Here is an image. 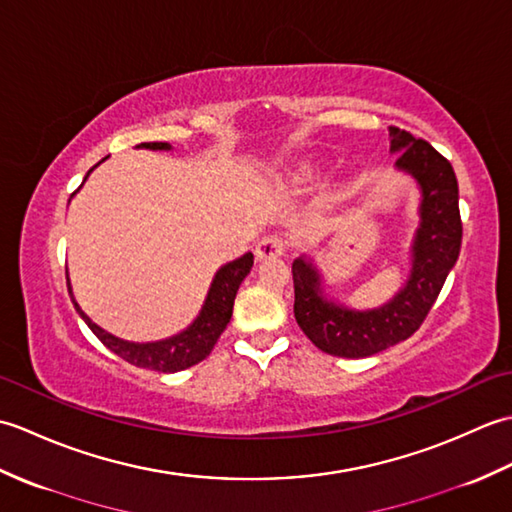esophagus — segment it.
I'll return each instance as SVG.
<instances>
[{"mask_svg":"<svg viewBox=\"0 0 512 512\" xmlns=\"http://www.w3.org/2000/svg\"><path fill=\"white\" fill-rule=\"evenodd\" d=\"M284 253H286V242L277 235H268L255 246V257L259 262H262V259H277Z\"/></svg>","mask_w":512,"mask_h":512,"instance_id":"1","label":"esophagus"}]
</instances>
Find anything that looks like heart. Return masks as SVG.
I'll use <instances>...</instances> for the list:
<instances>
[{
    "instance_id": "obj_1",
    "label": "heart",
    "mask_w": 512,
    "mask_h": 512,
    "mask_svg": "<svg viewBox=\"0 0 512 512\" xmlns=\"http://www.w3.org/2000/svg\"><path fill=\"white\" fill-rule=\"evenodd\" d=\"M314 176H317V169H314L312 165H308V162H301V165H295V167L290 169V180L295 182V184H306Z\"/></svg>"
}]
</instances>
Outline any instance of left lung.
<instances>
[{"instance_id":"1","label":"left lung","mask_w":512,"mask_h":512,"mask_svg":"<svg viewBox=\"0 0 512 512\" xmlns=\"http://www.w3.org/2000/svg\"><path fill=\"white\" fill-rule=\"evenodd\" d=\"M396 167L420 184V228L411 246L407 286L389 303L374 310H350L323 299L319 270L308 259H295V319L303 334L321 352L343 358H365L409 339L427 319L433 303L458 262L462 220L458 180L451 162L427 140L413 138L400 127H389Z\"/></svg>"}]
</instances>
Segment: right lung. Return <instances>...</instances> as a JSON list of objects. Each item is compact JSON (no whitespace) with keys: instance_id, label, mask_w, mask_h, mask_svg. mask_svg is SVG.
<instances>
[{"instance_id":"add662e5","label":"right lung","mask_w":512,"mask_h":512,"mask_svg":"<svg viewBox=\"0 0 512 512\" xmlns=\"http://www.w3.org/2000/svg\"><path fill=\"white\" fill-rule=\"evenodd\" d=\"M138 147L171 149V145L167 143H140ZM250 268H253V253H246L239 259H235V262L222 266L217 270V275L209 288V295H206L200 317L195 319L184 332L156 343H129L123 339H116L114 334L105 332L103 328H99V325L92 323L88 314L79 308V303L74 299L72 301H74L76 312H79L81 319L88 323V328L99 336V341L107 347V350H112L116 356H121L123 361L132 363L136 367L171 374V372H180V369H187L191 365H198L211 354L213 345L217 343V339H220V334L226 330L228 321H231L235 295L239 290V284H242L244 277L250 273ZM68 290L72 297L70 284H68Z\"/></svg>"}]
</instances>
